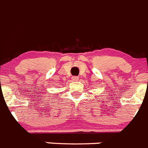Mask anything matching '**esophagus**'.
<instances>
[{
  "instance_id": "obj_1",
  "label": "esophagus",
  "mask_w": 148,
  "mask_h": 148,
  "mask_svg": "<svg viewBox=\"0 0 148 148\" xmlns=\"http://www.w3.org/2000/svg\"><path fill=\"white\" fill-rule=\"evenodd\" d=\"M71 79H72L73 81H77L79 79V77H77V76H73Z\"/></svg>"
}]
</instances>
